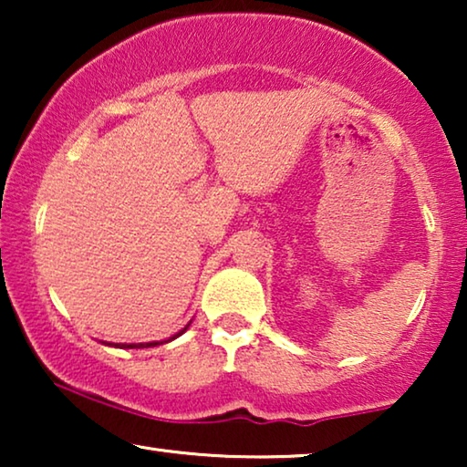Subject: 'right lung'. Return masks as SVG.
<instances>
[{"mask_svg": "<svg viewBox=\"0 0 467 467\" xmlns=\"http://www.w3.org/2000/svg\"><path fill=\"white\" fill-rule=\"evenodd\" d=\"M191 325V323H189ZM187 325V327H189ZM187 327H184L182 331H178L176 336H171L170 340H161V342H146V344H114V347H119V348H149V347H159V344H165V342H171V340H176L178 336L181 334H184V331H187Z\"/></svg>", "mask_w": 467, "mask_h": 467, "instance_id": "right-lung-1", "label": "right lung"}]
</instances>
